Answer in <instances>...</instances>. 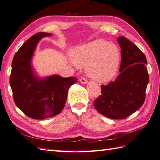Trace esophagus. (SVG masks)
Here are the masks:
<instances>
[{
	"label": "esophagus",
	"instance_id": "esophagus-1",
	"mask_svg": "<svg viewBox=\"0 0 160 160\" xmlns=\"http://www.w3.org/2000/svg\"><path fill=\"white\" fill-rule=\"evenodd\" d=\"M80 82L82 83V84H87V82H88V81H87V80L85 78H84V77H82V78H80Z\"/></svg>",
	"mask_w": 160,
	"mask_h": 160
}]
</instances>
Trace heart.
<instances>
[{
  "label": "heart",
  "mask_w": 160,
  "mask_h": 160,
  "mask_svg": "<svg viewBox=\"0 0 160 160\" xmlns=\"http://www.w3.org/2000/svg\"><path fill=\"white\" fill-rule=\"evenodd\" d=\"M73 57L77 65L87 66L90 78L99 82H107L113 78L121 59L120 51L116 45L102 39L76 48Z\"/></svg>",
  "instance_id": "heart-1"
}]
</instances>
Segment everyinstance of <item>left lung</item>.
<instances>
[{
    "mask_svg": "<svg viewBox=\"0 0 160 160\" xmlns=\"http://www.w3.org/2000/svg\"><path fill=\"white\" fill-rule=\"evenodd\" d=\"M118 42L121 48L120 73L113 82L101 86V95L93 104L102 115L120 120L142 105L149 78L143 52L124 36L118 38Z\"/></svg>",
    "mask_w": 160,
    "mask_h": 160,
    "instance_id": "obj_1",
    "label": "left lung"
}]
</instances>
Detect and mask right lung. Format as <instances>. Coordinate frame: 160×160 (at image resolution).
I'll use <instances>...</instances> for the list:
<instances>
[{"mask_svg":"<svg viewBox=\"0 0 160 160\" xmlns=\"http://www.w3.org/2000/svg\"><path fill=\"white\" fill-rule=\"evenodd\" d=\"M52 34L38 32L24 42L12 61L10 86L17 107L29 118L43 120L59 114L64 108L75 77L52 75L40 78L32 66V58L39 40Z\"/></svg>","mask_w":160,"mask_h":160,"instance_id":"add662e5","label":"right lung"}]
</instances>
